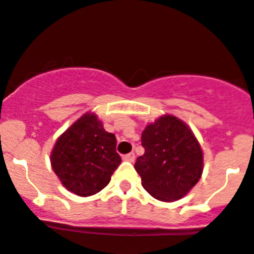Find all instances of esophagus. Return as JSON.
<instances>
[{
    "label": "esophagus",
    "instance_id": "obj_1",
    "mask_svg": "<svg viewBox=\"0 0 254 254\" xmlns=\"http://www.w3.org/2000/svg\"><path fill=\"white\" fill-rule=\"evenodd\" d=\"M123 160L128 161V162H133L135 161V154L133 153H128V154L123 156Z\"/></svg>",
    "mask_w": 254,
    "mask_h": 254
}]
</instances>
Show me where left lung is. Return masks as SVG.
<instances>
[{"label": "left lung", "mask_w": 254, "mask_h": 254, "mask_svg": "<svg viewBox=\"0 0 254 254\" xmlns=\"http://www.w3.org/2000/svg\"><path fill=\"white\" fill-rule=\"evenodd\" d=\"M141 142L145 153L135 170L144 190L165 202L183 198L204 170V153L192 129L175 115H161L142 131Z\"/></svg>", "instance_id": "8db88e82"}]
</instances>
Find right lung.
<instances>
[{"mask_svg": "<svg viewBox=\"0 0 254 254\" xmlns=\"http://www.w3.org/2000/svg\"><path fill=\"white\" fill-rule=\"evenodd\" d=\"M115 146L114 133L87 112L57 139L50 153L52 169L67 190L88 197L104 190L121 165Z\"/></svg>", "mask_w": 254, "mask_h": 254, "instance_id": "1", "label": "right lung"}]
</instances>
